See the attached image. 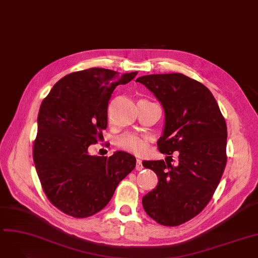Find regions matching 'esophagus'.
Wrapping results in <instances>:
<instances>
[{
  "mask_svg": "<svg viewBox=\"0 0 258 258\" xmlns=\"http://www.w3.org/2000/svg\"><path fill=\"white\" fill-rule=\"evenodd\" d=\"M143 168H144V166H143V164H142V161H141V159H137V166H136V169H137L138 171H141Z\"/></svg>",
  "mask_w": 258,
  "mask_h": 258,
  "instance_id": "1",
  "label": "esophagus"
}]
</instances>
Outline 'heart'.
I'll use <instances>...</instances> for the list:
<instances>
[{"label": "heart", "mask_w": 258, "mask_h": 258, "mask_svg": "<svg viewBox=\"0 0 258 258\" xmlns=\"http://www.w3.org/2000/svg\"><path fill=\"white\" fill-rule=\"evenodd\" d=\"M118 145L131 153L143 155L148 149V140L139 134H125L118 140Z\"/></svg>", "instance_id": "heart-1"}]
</instances>
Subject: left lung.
<instances>
[{
    "label": "left lung",
    "instance_id": "1",
    "mask_svg": "<svg viewBox=\"0 0 258 258\" xmlns=\"http://www.w3.org/2000/svg\"><path fill=\"white\" fill-rule=\"evenodd\" d=\"M137 82L164 108L159 152L179 154L175 166L163 159L143 162L158 177L156 188L143 198V207L158 224L178 226L203 211L222 178L227 163L226 120L211 91L181 73L144 76Z\"/></svg>",
    "mask_w": 258,
    "mask_h": 258
}]
</instances>
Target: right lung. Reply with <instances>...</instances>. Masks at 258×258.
<instances>
[{"label":"right lung","instance_id":"right-lung-1","mask_svg":"<svg viewBox=\"0 0 258 258\" xmlns=\"http://www.w3.org/2000/svg\"><path fill=\"white\" fill-rule=\"evenodd\" d=\"M137 75L104 68L72 72L44 99L33 161L48 200L62 212L84 218L101 211L119 181L136 168L132 154L90 155L88 147L103 138L108 102L116 86Z\"/></svg>","mask_w":258,"mask_h":258}]
</instances>
